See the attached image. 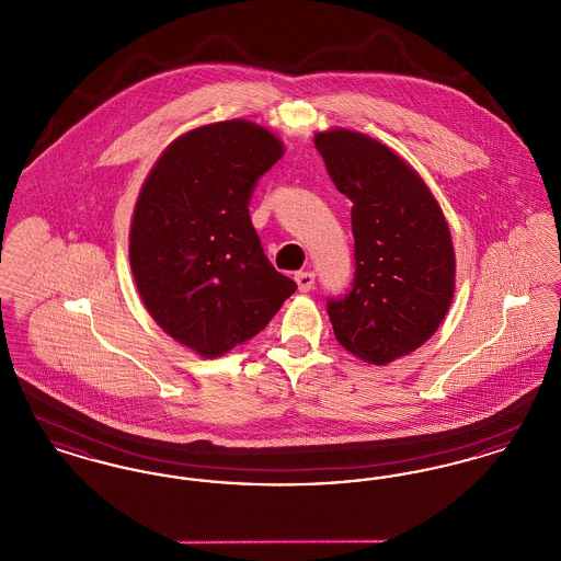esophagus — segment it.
Listing matches in <instances>:
<instances>
[{
	"label": "esophagus",
	"instance_id": "obj_1",
	"mask_svg": "<svg viewBox=\"0 0 561 561\" xmlns=\"http://www.w3.org/2000/svg\"><path fill=\"white\" fill-rule=\"evenodd\" d=\"M294 279H296L300 293H309V290L313 288V284H316V273H311V271H300V273L294 275Z\"/></svg>",
	"mask_w": 561,
	"mask_h": 561
}]
</instances>
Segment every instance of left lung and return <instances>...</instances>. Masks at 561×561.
Returning a JSON list of instances; mask_svg holds the SVG:
<instances>
[{
	"instance_id": "left-lung-1",
	"label": "left lung",
	"mask_w": 561,
	"mask_h": 561,
	"mask_svg": "<svg viewBox=\"0 0 561 561\" xmlns=\"http://www.w3.org/2000/svg\"><path fill=\"white\" fill-rule=\"evenodd\" d=\"M313 142L336 188L353 202L355 279L328 302L336 341L374 366L427 343L453 305V236L423 176L373 136L347 128Z\"/></svg>"
}]
</instances>
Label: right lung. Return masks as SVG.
Wrapping results in <instances>:
<instances>
[{
  "label": "right lung",
  "mask_w": 561,
  "mask_h": 561,
  "mask_svg": "<svg viewBox=\"0 0 561 561\" xmlns=\"http://www.w3.org/2000/svg\"><path fill=\"white\" fill-rule=\"evenodd\" d=\"M284 151L265 126L216 122L176 136L140 187L128 245L136 290L161 330L199 357L254 339L296 290L248 214Z\"/></svg>",
  "instance_id": "obj_1"
}]
</instances>
